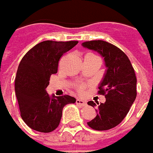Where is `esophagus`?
Instances as JSON below:
<instances>
[{
    "instance_id": "obj_1",
    "label": "esophagus",
    "mask_w": 153,
    "mask_h": 153,
    "mask_svg": "<svg viewBox=\"0 0 153 153\" xmlns=\"http://www.w3.org/2000/svg\"><path fill=\"white\" fill-rule=\"evenodd\" d=\"M76 103L78 105H80V106H85L86 105V102L82 100V99H77Z\"/></svg>"
}]
</instances>
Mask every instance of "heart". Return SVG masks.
I'll list each match as a JSON object with an SVG mask.
<instances>
[{
  "label": "heart",
  "mask_w": 153,
  "mask_h": 153,
  "mask_svg": "<svg viewBox=\"0 0 153 153\" xmlns=\"http://www.w3.org/2000/svg\"><path fill=\"white\" fill-rule=\"evenodd\" d=\"M77 89H78V91H79V92H82L84 91V89H85V85H79L78 86Z\"/></svg>",
  "instance_id": "obj_1"
}]
</instances>
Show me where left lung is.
Listing matches in <instances>:
<instances>
[{"mask_svg":"<svg viewBox=\"0 0 153 153\" xmlns=\"http://www.w3.org/2000/svg\"><path fill=\"white\" fill-rule=\"evenodd\" d=\"M82 46L97 51L104 59V76L99 84L98 94L106 98L104 103L89 101L93 108L97 106V116L87 123L92 129L109 130L122 123L136 98L134 69L127 55L116 46L103 40H93L82 43Z\"/></svg>","mask_w":153,"mask_h":153,"instance_id":"left-lung-1","label":"left lung"}]
</instances>
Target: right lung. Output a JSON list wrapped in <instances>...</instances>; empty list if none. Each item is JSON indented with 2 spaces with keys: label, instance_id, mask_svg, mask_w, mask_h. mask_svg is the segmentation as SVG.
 Listing matches in <instances>:
<instances>
[{
  "label": "right lung",
  "instance_id": "right-lung-1",
  "mask_svg": "<svg viewBox=\"0 0 153 153\" xmlns=\"http://www.w3.org/2000/svg\"><path fill=\"white\" fill-rule=\"evenodd\" d=\"M78 41H43L31 48L22 58L15 77V94L20 116L28 127L50 133L59 126L66 104L76 99L68 95L50 97L46 88L51 74H56L58 62Z\"/></svg>",
  "mask_w": 153,
  "mask_h": 153
}]
</instances>
